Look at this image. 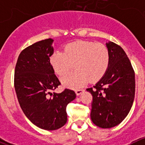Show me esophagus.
Masks as SVG:
<instances>
[{
  "mask_svg": "<svg viewBox=\"0 0 145 145\" xmlns=\"http://www.w3.org/2000/svg\"><path fill=\"white\" fill-rule=\"evenodd\" d=\"M84 91V89H77V90H75V93H76L77 96H79Z\"/></svg>",
  "mask_w": 145,
  "mask_h": 145,
  "instance_id": "1",
  "label": "esophagus"
}]
</instances>
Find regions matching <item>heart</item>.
Masks as SVG:
<instances>
[{"instance_id": "1", "label": "heart", "mask_w": 145, "mask_h": 145, "mask_svg": "<svg viewBox=\"0 0 145 145\" xmlns=\"http://www.w3.org/2000/svg\"><path fill=\"white\" fill-rule=\"evenodd\" d=\"M50 65L55 73L63 75L72 68L77 70L61 78L65 86L78 88L89 80L97 82L105 75L110 64L108 48L102 43L78 40L65 45L63 52H55L49 58Z\"/></svg>"}]
</instances>
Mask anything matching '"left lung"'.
Here are the masks:
<instances>
[{
    "mask_svg": "<svg viewBox=\"0 0 145 145\" xmlns=\"http://www.w3.org/2000/svg\"><path fill=\"white\" fill-rule=\"evenodd\" d=\"M110 64L105 75L86 90L91 93V118L102 129L120 124L132 107L135 94V74L129 57L120 46L106 43Z\"/></svg>",
    "mask_w": 145,
    "mask_h": 145,
    "instance_id": "obj_1",
    "label": "left lung"
}]
</instances>
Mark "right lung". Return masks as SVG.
<instances>
[{
  "label": "right lung",
  "instance_id": "right-lung-1",
  "mask_svg": "<svg viewBox=\"0 0 145 145\" xmlns=\"http://www.w3.org/2000/svg\"><path fill=\"white\" fill-rule=\"evenodd\" d=\"M53 41L48 38L25 48L14 71L15 91L23 112L34 125L48 131L66 123V107L76 97L75 91L67 88L52 93L61 84L50 65Z\"/></svg>",
  "mask_w": 145,
  "mask_h": 145
}]
</instances>
